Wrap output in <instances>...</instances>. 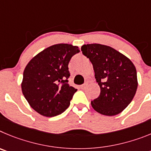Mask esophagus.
Listing matches in <instances>:
<instances>
[{
    "label": "esophagus",
    "mask_w": 151,
    "mask_h": 151,
    "mask_svg": "<svg viewBox=\"0 0 151 151\" xmlns=\"http://www.w3.org/2000/svg\"><path fill=\"white\" fill-rule=\"evenodd\" d=\"M87 85H88L87 83H84V84H83V85H81V89H85V88L86 87V86H87Z\"/></svg>",
    "instance_id": "1"
}]
</instances>
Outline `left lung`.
Instances as JSON below:
<instances>
[{
	"mask_svg": "<svg viewBox=\"0 0 151 151\" xmlns=\"http://www.w3.org/2000/svg\"><path fill=\"white\" fill-rule=\"evenodd\" d=\"M81 51L92 62L101 92L91 101L101 114L114 116L130 104L138 87L134 64L117 50L99 43L84 44Z\"/></svg>",
	"mask_w": 151,
	"mask_h": 151,
	"instance_id": "8db88e82",
	"label": "left lung"
}]
</instances>
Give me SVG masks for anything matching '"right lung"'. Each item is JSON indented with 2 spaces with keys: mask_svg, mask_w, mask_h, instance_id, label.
Segmentation results:
<instances>
[{
  "mask_svg": "<svg viewBox=\"0 0 151 151\" xmlns=\"http://www.w3.org/2000/svg\"><path fill=\"white\" fill-rule=\"evenodd\" d=\"M78 47L59 43L31 59L23 72L22 91L30 106L44 116L61 114L70 105L77 89L70 86L68 63Z\"/></svg>",
  "mask_w": 151,
  "mask_h": 151,
  "instance_id": "right-lung-1",
  "label": "right lung"
}]
</instances>
